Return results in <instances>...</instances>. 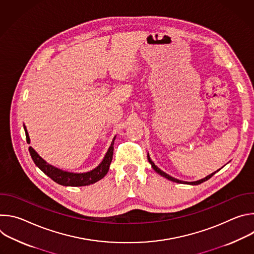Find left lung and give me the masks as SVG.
I'll use <instances>...</instances> for the list:
<instances>
[{
  "label": "left lung",
  "mask_w": 254,
  "mask_h": 254,
  "mask_svg": "<svg viewBox=\"0 0 254 254\" xmlns=\"http://www.w3.org/2000/svg\"><path fill=\"white\" fill-rule=\"evenodd\" d=\"M148 160H149V162H150V164L152 165V167H153V169L158 173V174H160L161 176H163V177H165V178H167L168 180H170V181H173V182H176V183H181V184H189V185H199V184H201V183H203V182H205V181H207V180H209L216 172H218V171H216V172H214V173H212L211 175H208L207 177H205V178H203V179H201V180H198V181H195V182H184V181H181V180H178V179H176V178H173V177H171L170 175H168V174H166L165 172H163L162 170H160L155 164H154V162L151 160V158H150V156H149V154H148Z\"/></svg>",
  "instance_id": "obj_1"
}]
</instances>
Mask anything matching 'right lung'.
<instances>
[{
  "label": "right lung",
  "instance_id": "obj_1",
  "mask_svg": "<svg viewBox=\"0 0 254 254\" xmlns=\"http://www.w3.org/2000/svg\"><path fill=\"white\" fill-rule=\"evenodd\" d=\"M25 133H26V139L27 142L30 143V137L27 131L26 127L24 126ZM116 136L114 137L110 149H108L107 153L105 154L102 162L93 170L86 172V173H72L63 171L61 169H58L50 164H48L46 161H44L37 153L35 152L34 149L31 147L29 148L30 155L32 157V160L34 161L35 165L37 166L45 175H47L49 178H51L54 182H56L59 185L62 186H71V187H80V186H88L90 184H93L97 181L101 180L110 170V165L113 160L114 155V143H115Z\"/></svg>",
  "mask_w": 254,
  "mask_h": 254
}]
</instances>
